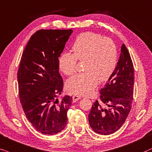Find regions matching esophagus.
Returning <instances> with one entry per match:
<instances>
[{"instance_id":"34e87169","label":"esophagus","mask_w":152,"mask_h":152,"mask_svg":"<svg viewBox=\"0 0 152 152\" xmlns=\"http://www.w3.org/2000/svg\"><path fill=\"white\" fill-rule=\"evenodd\" d=\"M81 98V97L78 96V95H74V96H72V99H73V102H77L78 100H79Z\"/></svg>"}]
</instances>
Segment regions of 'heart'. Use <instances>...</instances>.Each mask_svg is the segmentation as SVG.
Masks as SVG:
<instances>
[{
    "label": "heart",
    "mask_w": 152,
    "mask_h": 152,
    "mask_svg": "<svg viewBox=\"0 0 152 152\" xmlns=\"http://www.w3.org/2000/svg\"><path fill=\"white\" fill-rule=\"evenodd\" d=\"M74 53L64 52L58 60L61 72L66 76L76 71L78 60L85 61L86 72L75 75L66 83L68 92L90 95L100 81H106L114 73L117 64V49L115 42L108 37L92 32L82 33L72 46Z\"/></svg>",
    "instance_id": "1"
}]
</instances>
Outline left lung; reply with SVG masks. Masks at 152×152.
I'll use <instances>...</instances> for the list:
<instances>
[{
  "mask_svg": "<svg viewBox=\"0 0 152 152\" xmlns=\"http://www.w3.org/2000/svg\"><path fill=\"white\" fill-rule=\"evenodd\" d=\"M134 69L129 52L124 44L115 70L100 90V102L93 104L88 115L92 130L102 135H110L124 124L132 106Z\"/></svg>",
  "mask_w": 152,
  "mask_h": 152,
  "instance_id": "obj_1",
  "label": "left lung"
}]
</instances>
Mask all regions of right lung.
Returning a JSON list of instances; mask_svg holds the SVG:
<instances>
[{
	"instance_id": "1",
	"label": "right lung",
	"mask_w": 152,
	"mask_h": 152,
	"mask_svg": "<svg viewBox=\"0 0 152 152\" xmlns=\"http://www.w3.org/2000/svg\"><path fill=\"white\" fill-rule=\"evenodd\" d=\"M72 32V29L38 30L22 53L17 72L19 99L28 121L43 134H56L67 122L72 97L57 99L64 84L58 60Z\"/></svg>"
}]
</instances>
